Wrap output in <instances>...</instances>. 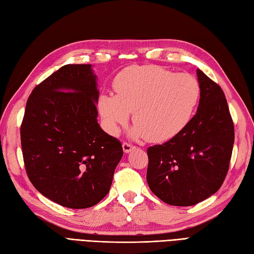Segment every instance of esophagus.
Masks as SVG:
<instances>
[{
    "instance_id": "34e87169",
    "label": "esophagus",
    "mask_w": 254,
    "mask_h": 254,
    "mask_svg": "<svg viewBox=\"0 0 254 254\" xmlns=\"http://www.w3.org/2000/svg\"><path fill=\"white\" fill-rule=\"evenodd\" d=\"M122 148H123V151H125L126 153H128V152H131L135 147H134L133 145L129 144V142L125 141V142H123V144H122Z\"/></svg>"
}]
</instances>
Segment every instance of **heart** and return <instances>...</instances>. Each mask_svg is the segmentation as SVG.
Returning a JSON list of instances; mask_svg holds the SVG:
<instances>
[{"instance_id": "b5f03b06", "label": "heart", "mask_w": 254, "mask_h": 254, "mask_svg": "<svg viewBox=\"0 0 254 254\" xmlns=\"http://www.w3.org/2000/svg\"><path fill=\"white\" fill-rule=\"evenodd\" d=\"M116 95L102 94L97 108L107 131L116 135L133 113L134 135L151 142L175 137L191 120L200 95L188 74L175 75L158 65H132L117 75Z\"/></svg>"}]
</instances>
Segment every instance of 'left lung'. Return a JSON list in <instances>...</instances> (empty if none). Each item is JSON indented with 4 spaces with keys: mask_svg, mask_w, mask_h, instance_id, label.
<instances>
[{
    "mask_svg": "<svg viewBox=\"0 0 254 254\" xmlns=\"http://www.w3.org/2000/svg\"><path fill=\"white\" fill-rule=\"evenodd\" d=\"M200 97L186 127L147 149V183L164 203L192 206L216 193L229 172L234 122L223 90L197 69Z\"/></svg>",
    "mask_w": 254,
    "mask_h": 254,
    "instance_id": "obj_1",
    "label": "left lung"
}]
</instances>
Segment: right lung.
<instances>
[{"label":"right lung","mask_w":254,"mask_h":254,"mask_svg":"<svg viewBox=\"0 0 254 254\" xmlns=\"http://www.w3.org/2000/svg\"><path fill=\"white\" fill-rule=\"evenodd\" d=\"M91 64H67L32 91L20 127L25 172L44 196L71 209L109 192L123 155L97 123L99 91Z\"/></svg>","instance_id":"add662e5"}]
</instances>
